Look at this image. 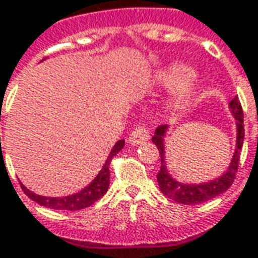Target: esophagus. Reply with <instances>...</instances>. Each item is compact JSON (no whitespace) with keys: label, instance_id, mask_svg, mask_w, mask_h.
I'll use <instances>...</instances> for the list:
<instances>
[{"label":"esophagus","instance_id":"esophagus-1","mask_svg":"<svg viewBox=\"0 0 258 258\" xmlns=\"http://www.w3.org/2000/svg\"><path fill=\"white\" fill-rule=\"evenodd\" d=\"M150 139L149 131H147V127L144 125H136V127L133 129L131 135H129V143L135 144V146H138V144H142L144 142H147Z\"/></svg>","mask_w":258,"mask_h":258}]
</instances>
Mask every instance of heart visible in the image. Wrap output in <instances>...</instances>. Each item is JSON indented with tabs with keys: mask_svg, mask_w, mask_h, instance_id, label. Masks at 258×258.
<instances>
[{
	"mask_svg": "<svg viewBox=\"0 0 258 258\" xmlns=\"http://www.w3.org/2000/svg\"><path fill=\"white\" fill-rule=\"evenodd\" d=\"M187 74H189V69H187V67L182 65V63L171 65V67L167 68L165 71H162L161 74H160V79L162 80V83H165L167 86H173L180 83L172 98L173 108H186L187 105H190V103L196 97V80L191 76L186 78Z\"/></svg>",
	"mask_w": 258,
	"mask_h": 258,
	"instance_id": "obj_1",
	"label": "heart"
}]
</instances>
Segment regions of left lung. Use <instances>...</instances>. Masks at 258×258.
Masks as SVG:
<instances>
[{
    "mask_svg": "<svg viewBox=\"0 0 258 258\" xmlns=\"http://www.w3.org/2000/svg\"><path fill=\"white\" fill-rule=\"evenodd\" d=\"M229 108L233 115V118L236 119V149L232 157L231 164L225 172L221 175L220 178H215L210 182L204 183H182L178 182L176 179H173L167 169L165 164V143L164 138L168 131L167 125H162L157 127L154 132V136L151 138L153 143L157 146V149L161 155V167L160 172L157 173V180L161 191L169 199H172L173 202L180 203V204H200V203L208 202L214 197L220 196L221 193L226 191L231 184L235 180L236 176L237 167H239V158H240V150H242L243 140H244V127H243V111L242 105L239 103L237 96L232 98L229 103Z\"/></svg>",
    "mask_w": 258,
    "mask_h": 258,
    "instance_id": "left-lung-1",
    "label": "left lung"
}]
</instances>
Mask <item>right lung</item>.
<instances>
[{
	"label": "right lung",
	"mask_w": 258,
	"mask_h": 258,
	"mask_svg": "<svg viewBox=\"0 0 258 258\" xmlns=\"http://www.w3.org/2000/svg\"><path fill=\"white\" fill-rule=\"evenodd\" d=\"M125 146V140H118L115 146L111 150L108 158L105 160V164L101 168V171L98 172L96 178L93 179V182L86 186L85 189H82L75 195L65 197H45L36 195L27 189L26 186L21 183L22 189L25 191V195L32 199L33 202H36L40 206L52 208V210H69V211H76V210H82V208L90 207L93 203L100 200L101 197L107 193L109 186V164L111 160L115 155L119 153L120 150Z\"/></svg>",
	"instance_id": "right-lung-1"
}]
</instances>
